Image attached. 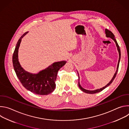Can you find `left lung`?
Masks as SVG:
<instances>
[{
	"mask_svg": "<svg viewBox=\"0 0 129 129\" xmlns=\"http://www.w3.org/2000/svg\"><path fill=\"white\" fill-rule=\"evenodd\" d=\"M105 33H106V37H108V38H111V39H112L114 42H115L116 43V47L117 48V50H118V53H119V60H118V64H117V69H116V71L115 73V74L113 77V78L112 79V80L110 81V82L107 85H106L105 87L102 88H100V89H96V90H86V89H84L83 87H82V86H81L80 84V82H79V83H78V85H79V87H80V88L81 89L82 91H83V92H84L85 93H89V94H94V93H98L99 92L102 91L103 90H104V89H105L106 87H107L108 86H109L110 84H111L112 82L113 81L114 79H115V78L116 77V74L117 73V71H118V67H119V62H120V56H121V54H120V49L119 48V46L116 40V39H115V36L114 35V34L111 31H110L109 30H108V29H105ZM78 77H79V80L80 78H79V73H78Z\"/></svg>",
	"mask_w": 129,
	"mask_h": 129,
	"instance_id": "left-lung-1",
	"label": "left lung"
}]
</instances>
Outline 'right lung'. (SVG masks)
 I'll return each mask as SVG.
<instances>
[{
    "mask_svg": "<svg viewBox=\"0 0 129 129\" xmlns=\"http://www.w3.org/2000/svg\"><path fill=\"white\" fill-rule=\"evenodd\" d=\"M28 33H25L18 40L13 55V64L16 75L24 87L31 92L39 95H47L54 90L57 73L66 61L54 62L38 73L33 74L22 68L18 58V52L21 39Z\"/></svg>",
    "mask_w": 129,
    "mask_h": 129,
    "instance_id": "right-lung-1",
    "label": "right lung"
}]
</instances>
